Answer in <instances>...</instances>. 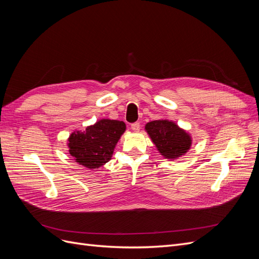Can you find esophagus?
<instances>
[{"mask_svg":"<svg viewBox=\"0 0 259 259\" xmlns=\"http://www.w3.org/2000/svg\"><path fill=\"white\" fill-rule=\"evenodd\" d=\"M131 128H132V131H134V132H139V130H140V123L139 122L133 123L131 125Z\"/></svg>","mask_w":259,"mask_h":259,"instance_id":"obj_1","label":"esophagus"}]
</instances>
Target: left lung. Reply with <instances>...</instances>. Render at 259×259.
<instances>
[{
  "label": "left lung",
  "instance_id": "8db88e82",
  "mask_svg": "<svg viewBox=\"0 0 259 259\" xmlns=\"http://www.w3.org/2000/svg\"><path fill=\"white\" fill-rule=\"evenodd\" d=\"M145 130L165 159L175 160L184 155L191 147V136L173 121H151L146 124Z\"/></svg>",
  "mask_w": 259,
  "mask_h": 259
}]
</instances>
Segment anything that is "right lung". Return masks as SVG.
I'll return each mask as SVG.
<instances>
[{"mask_svg":"<svg viewBox=\"0 0 259 259\" xmlns=\"http://www.w3.org/2000/svg\"><path fill=\"white\" fill-rule=\"evenodd\" d=\"M125 130L126 125L123 121L99 120L84 132L75 131L69 136V152L80 165L91 169L99 168L111 159Z\"/></svg>","mask_w":259,"mask_h":259,"instance_id":"1","label":"right lung"}]
</instances>
